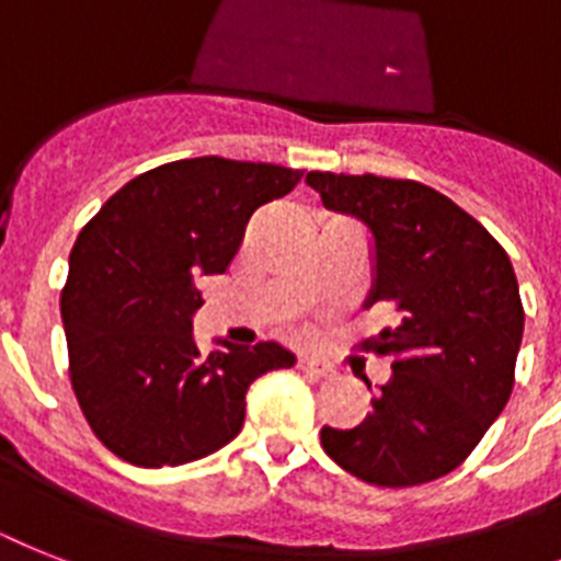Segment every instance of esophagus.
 <instances>
[{
  "mask_svg": "<svg viewBox=\"0 0 561 561\" xmlns=\"http://www.w3.org/2000/svg\"><path fill=\"white\" fill-rule=\"evenodd\" d=\"M299 368L308 377H317V380H325V377L334 375V366H328L322 359H299Z\"/></svg>",
  "mask_w": 561,
  "mask_h": 561,
  "instance_id": "34e87169",
  "label": "esophagus"
}]
</instances>
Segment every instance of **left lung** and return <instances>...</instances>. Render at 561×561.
<instances>
[{
	"instance_id": "left-lung-1",
	"label": "left lung",
	"mask_w": 561,
	"mask_h": 561,
	"mask_svg": "<svg viewBox=\"0 0 561 561\" xmlns=\"http://www.w3.org/2000/svg\"><path fill=\"white\" fill-rule=\"evenodd\" d=\"M305 181L328 209L368 227L366 308L398 311V325L366 340L394 357L389 383L359 426H322V449L368 484L435 481L467 461L513 391L525 308L510 256L470 213L417 181L334 172Z\"/></svg>"
}]
</instances>
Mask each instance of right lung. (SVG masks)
Returning a JSON list of instances; mask_svg holds the SVG:
<instances>
[{
	"mask_svg": "<svg viewBox=\"0 0 561 561\" xmlns=\"http://www.w3.org/2000/svg\"><path fill=\"white\" fill-rule=\"evenodd\" d=\"M302 172L184 158L131 178L80 230L59 311L68 375L91 432L135 467L198 461L236 438L250 383L296 363L279 343L202 354V276L225 273L262 204Z\"/></svg>",
	"mask_w": 561,
	"mask_h": 561,
	"instance_id": "add662e5",
	"label": "right lung"
}]
</instances>
